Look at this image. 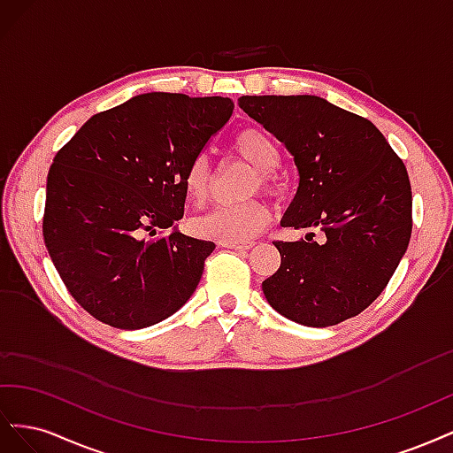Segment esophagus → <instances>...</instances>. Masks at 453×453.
Here are the masks:
<instances>
[{"label": "esophagus", "mask_w": 453, "mask_h": 453, "mask_svg": "<svg viewBox=\"0 0 453 453\" xmlns=\"http://www.w3.org/2000/svg\"><path fill=\"white\" fill-rule=\"evenodd\" d=\"M221 248L236 250V251H248V250L255 248V242H251V240H230V242H221Z\"/></svg>", "instance_id": "esophagus-1"}]
</instances>
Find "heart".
Masks as SVG:
<instances>
[{
    "label": "heart",
    "mask_w": 453,
    "mask_h": 453,
    "mask_svg": "<svg viewBox=\"0 0 453 453\" xmlns=\"http://www.w3.org/2000/svg\"><path fill=\"white\" fill-rule=\"evenodd\" d=\"M236 153L248 160L251 166L258 172V181L265 188L273 187L272 172L280 164V147L273 142L265 130L258 128H245L236 134L232 142ZM187 196L200 203L210 193V164L205 157H196L190 160L188 168L183 177ZM270 221V211L266 203L260 200H250L232 205H219L198 217L193 223L196 234L211 240H248L255 236L258 230H263Z\"/></svg>",
    "instance_id": "b5f03b06"
}]
</instances>
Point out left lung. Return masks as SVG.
<instances>
[{
	"instance_id": "1",
	"label": "left lung",
	"mask_w": 453,
	"mask_h": 453,
	"mask_svg": "<svg viewBox=\"0 0 453 453\" xmlns=\"http://www.w3.org/2000/svg\"><path fill=\"white\" fill-rule=\"evenodd\" d=\"M238 104L287 147L298 170L281 226L323 234L321 243L273 242L281 265L263 281L268 304L306 326L361 313L386 289L412 234L403 160L368 119L319 96H242Z\"/></svg>"
}]
</instances>
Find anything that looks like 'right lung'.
<instances>
[{"instance_id":"1","label":"right lung","mask_w":453,"mask_h":453,"mask_svg":"<svg viewBox=\"0 0 453 453\" xmlns=\"http://www.w3.org/2000/svg\"><path fill=\"white\" fill-rule=\"evenodd\" d=\"M232 111L234 102L221 96L140 94L90 117L54 157L45 245L92 318L135 331L193 296L215 243L175 226L185 210L183 177Z\"/></svg>"}]
</instances>
